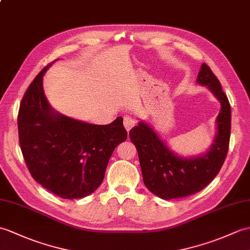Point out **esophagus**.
Instances as JSON below:
<instances>
[{
	"label": "esophagus",
	"mask_w": 250,
	"mask_h": 250,
	"mask_svg": "<svg viewBox=\"0 0 250 250\" xmlns=\"http://www.w3.org/2000/svg\"><path fill=\"white\" fill-rule=\"evenodd\" d=\"M136 125V120L131 117V116H125L124 120V125L126 129V131H130L133 126Z\"/></svg>",
	"instance_id": "esophagus-1"
}]
</instances>
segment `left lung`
Returning <instances> with one entry per match:
<instances>
[{
	"label": "left lung",
	"instance_id": "8db88e82",
	"mask_svg": "<svg viewBox=\"0 0 250 250\" xmlns=\"http://www.w3.org/2000/svg\"><path fill=\"white\" fill-rule=\"evenodd\" d=\"M197 83L207 86L220 102L216 118V135L204 154L183 158L168 148L151 126L139 121L129 135L135 145L143 180L147 188L162 199L182 198L198 193L216 177L227 156L231 107L218 79L202 63Z\"/></svg>",
	"mask_w": 250,
	"mask_h": 250
}]
</instances>
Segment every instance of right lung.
Listing matches in <instances>:
<instances>
[{"label":"right lung","instance_id":"add662e5","mask_svg":"<svg viewBox=\"0 0 250 250\" xmlns=\"http://www.w3.org/2000/svg\"><path fill=\"white\" fill-rule=\"evenodd\" d=\"M50 66L38 73L22 98L18 114L21 151L32 177L44 188L63 199L84 198L100 187L113 151L127 133L123 117L100 125L52 108L42 86Z\"/></svg>","mask_w":250,"mask_h":250}]
</instances>
